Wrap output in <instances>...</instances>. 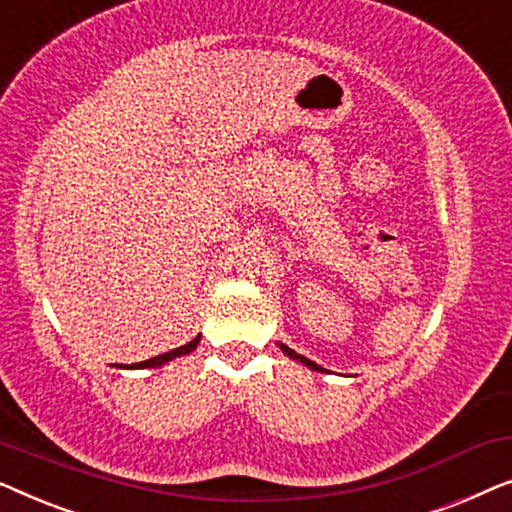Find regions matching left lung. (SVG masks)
<instances>
[{"label":"left lung","mask_w":512,"mask_h":512,"mask_svg":"<svg viewBox=\"0 0 512 512\" xmlns=\"http://www.w3.org/2000/svg\"><path fill=\"white\" fill-rule=\"evenodd\" d=\"M277 345H279V349H282V352H284L286 356H291V359H293V361H300V363H305V366H307V368H312V370H319V373H321V366H317V363H314V361H310V359H305V356H300V354H296V352H293V349H291V347H286V345H282V342H277Z\"/></svg>","instance_id":"obj_1"}]
</instances>
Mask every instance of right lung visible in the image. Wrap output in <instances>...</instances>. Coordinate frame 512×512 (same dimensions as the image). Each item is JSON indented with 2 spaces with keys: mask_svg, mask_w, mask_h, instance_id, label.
Returning a JSON list of instances; mask_svg holds the SVG:
<instances>
[{
  "mask_svg": "<svg viewBox=\"0 0 512 512\" xmlns=\"http://www.w3.org/2000/svg\"><path fill=\"white\" fill-rule=\"evenodd\" d=\"M198 342H200V335H198V338H193L191 342H186V345L172 349V352H165V354H160V356H153V359H146L142 363H132V366H121V368H158V366H163V363H167V361L177 359V356L191 354L193 349L198 347Z\"/></svg>",
  "mask_w": 512,
  "mask_h": 512,
  "instance_id": "obj_1",
  "label": "right lung"
}]
</instances>
